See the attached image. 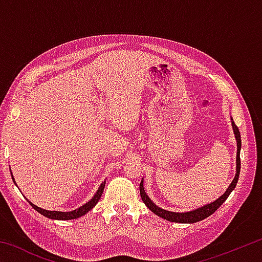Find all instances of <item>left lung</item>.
<instances>
[{
	"label": "left lung",
	"mask_w": 262,
	"mask_h": 262,
	"mask_svg": "<svg viewBox=\"0 0 262 262\" xmlns=\"http://www.w3.org/2000/svg\"><path fill=\"white\" fill-rule=\"evenodd\" d=\"M232 128L234 132V135H236V140H237V173L234 179L232 180L231 185L229 186V188L227 189L221 198L217 199L216 201L209 203V205L203 206L199 209H195L193 211H187V212H172V211H167L164 210L162 208L157 207L155 203L150 200L149 196L144 192L143 188V181H141L140 184V194L142 198V201L145 203L150 210H151L154 214H156L157 216L162 217V219L170 221V222H176V223H195V222L202 221L207 219L208 216H210L212 212H215L219 208L223 205V202L227 200L230 193L232 192L236 187V185L238 183V178H239V172H241V148H242V139H241V133H239L238 127L234 125V122L232 121Z\"/></svg>",
	"instance_id": "left-lung-1"
}]
</instances>
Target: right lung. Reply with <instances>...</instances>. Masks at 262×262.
<instances>
[{
  "label": "right lung",
  "mask_w": 262,
  "mask_h": 262,
  "mask_svg": "<svg viewBox=\"0 0 262 262\" xmlns=\"http://www.w3.org/2000/svg\"><path fill=\"white\" fill-rule=\"evenodd\" d=\"M12 177V176H11ZM12 180H14L15 183V179L14 177H12ZM105 183L106 181H104V183H101L100 187L98 188V190H97V193L95 194V196L91 199L90 201H89L88 203H85V205H83L82 207H79L78 209H75L73 211H69V212H63V211H50V210H45V209H41V208H39L37 206H34L33 203H31L30 201V205L32 206L33 209L37 210L38 212H40L41 215L48 217V219L51 220H61V221H67V220H74V219H78V217H81L83 215H85L88 211H90L92 208H94L97 202L99 201V199L101 198V194H103L104 192V187H105Z\"/></svg>",
  "instance_id": "1"
}]
</instances>
